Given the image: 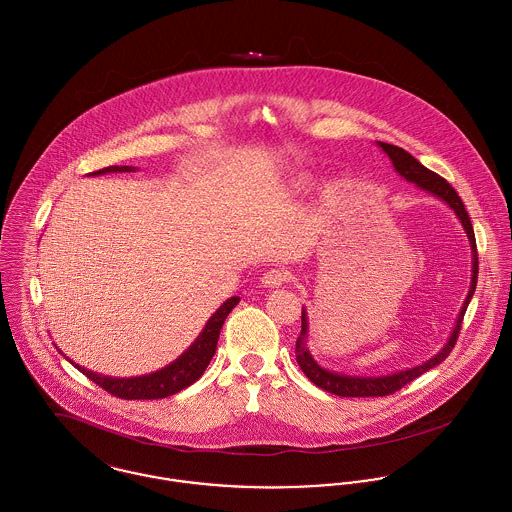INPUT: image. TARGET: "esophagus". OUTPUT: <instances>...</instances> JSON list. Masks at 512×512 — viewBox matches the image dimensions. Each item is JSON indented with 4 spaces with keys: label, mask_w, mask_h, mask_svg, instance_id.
Instances as JSON below:
<instances>
[{
    "label": "esophagus",
    "mask_w": 512,
    "mask_h": 512,
    "mask_svg": "<svg viewBox=\"0 0 512 512\" xmlns=\"http://www.w3.org/2000/svg\"><path fill=\"white\" fill-rule=\"evenodd\" d=\"M288 272L284 270V268H270V270H266L264 272V276H262V284L266 286V288H280L282 284H286L288 282Z\"/></svg>",
    "instance_id": "34e87169"
}]
</instances>
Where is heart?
Wrapping results in <instances>:
<instances>
[{
	"mask_svg": "<svg viewBox=\"0 0 512 512\" xmlns=\"http://www.w3.org/2000/svg\"><path fill=\"white\" fill-rule=\"evenodd\" d=\"M306 184H308V180H306V178H298V180H296V186H298V188H304Z\"/></svg>",
	"mask_w": 512,
	"mask_h": 512,
	"instance_id": "obj_1",
	"label": "heart"
}]
</instances>
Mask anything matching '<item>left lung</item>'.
<instances>
[{
	"label": "left lung",
	"instance_id": "8db88e82",
	"mask_svg": "<svg viewBox=\"0 0 512 512\" xmlns=\"http://www.w3.org/2000/svg\"><path fill=\"white\" fill-rule=\"evenodd\" d=\"M377 147H381V151L389 157L393 169L399 172V176H403L407 182L417 184L421 190H427L429 194L437 196L439 200H443L461 220L469 244H471V256H473V274H471V288L469 294L461 306V312L457 316L455 328L449 336L447 343L441 347L439 353H435L433 357H429L427 361H423L421 365L415 367H407L403 371H395V373H387V375H377V377H369V375H347L340 373L334 369H326L322 367L310 353L308 349V312L306 308H302V332L300 338L296 341V359L298 365L302 367V371L306 373V377L316 383L318 387L340 395V397H383L389 393H395L397 389H401L405 383L413 381L415 377H419L421 373L433 369L435 365H439L441 361H445V357L451 353V349L455 347V341L459 338V330H461V322L463 316L467 312V306L475 294L477 288V276H479V256H477V242H475V232H473V224L469 218V212L465 210V204L461 200V196L455 192V188L439 174H435L429 169H425L415 157H411L407 151H403L401 147L395 145H387L377 141Z\"/></svg>",
	"mask_w": 512,
	"mask_h": 512
}]
</instances>
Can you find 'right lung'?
Masks as SVG:
<instances>
[{"mask_svg": "<svg viewBox=\"0 0 512 512\" xmlns=\"http://www.w3.org/2000/svg\"><path fill=\"white\" fill-rule=\"evenodd\" d=\"M133 171H137V169L135 167H107V169L89 172V174L97 176V174H107V172ZM238 302H240L238 296L228 298L208 318L206 326L202 328L198 338L188 345L186 351H182L174 361L165 365L163 369H159L155 373H149V375L111 377V375L89 371V369L81 367L79 363L71 361L69 357H65V359H69L83 375H87L91 381H95L99 387H103L105 391H109L115 397H121V399H163V397L174 395V393L182 391L184 387L192 385L204 373V369L208 367V363H210V359L216 351V343H218L222 324Z\"/></svg>", "mask_w": 512, "mask_h": 512, "instance_id": "1", "label": "right lung"}]
</instances>
